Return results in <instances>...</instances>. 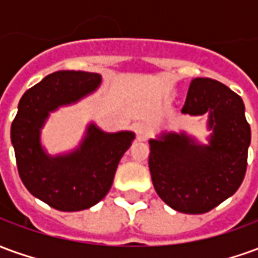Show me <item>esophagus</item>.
I'll return each instance as SVG.
<instances>
[{
	"mask_svg": "<svg viewBox=\"0 0 258 258\" xmlns=\"http://www.w3.org/2000/svg\"><path fill=\"white\" fill-rule=\"evenodd\" d=\"M135 130H137V134H138V138L140 140H144L146 137V127L144 125V124H138L137 127H135Z\"/></svg>",
	"mask_w": 258,
	"mask_h": 258,
	"instance_id": "obj_1",
	"label": "esophagus"
}]
</instances>
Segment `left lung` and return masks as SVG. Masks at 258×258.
I'll return each instance as SVG.
<instances>
[{"mask_svg":"<svg viewBox=\"0 0 258 258\" xmlns=\"http://www.w3.org/2000/svg\"><path fill=\"white\" fill-rule=\"evenodd\" d=\"M181 112L209 113V145L185 133H163L149 141V170L160 199L186 214H202L232 196L247 167L250 125L242 98L213 79L190 81Z\"/></svg>","mask_w":258,"mask_h":258,"instance_id":"1","label":"left lung"}]
</instances>
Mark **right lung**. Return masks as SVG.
<instances>
[{
  "instance_id": "add662e5",
  "label": "right lung",
  "mask_w": 258,
  "mask_h": 258,
  "mask_svg": "<svg viewBox=\"0 0 258 258\" xmlns=\"http://www.w3.org/2000/svg\"><path fill=\"white\" fill-rule=\"evenodd\" d=\"M101 76L62 70L49 74L22 96L11 125L20 179L27 190L60 211L85 210L110 189L118 162L135 138L131 131L103 133L92 123L76 151L49 156L40 133L49 112L70 105L95 91Z\"/></svg>"
}]
</instances>
